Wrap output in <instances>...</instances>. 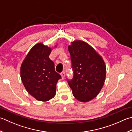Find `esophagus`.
Segmentation results:
<instances>
[{"label":"esophagus","mask_w":132,"mask_h":132,"mask_svg":"<svg viewBox=\"0 0 132 132\" xmlns=\"http://www.w3.org/2000/svg\"><path fill=\"white\" fill-rule=\"evenodd\" d=\"M61 77H62V79H64V78H65V76H66V74H65V72H62V73H61Z\"/></svg>","instance_id":"1"}]
</instances>
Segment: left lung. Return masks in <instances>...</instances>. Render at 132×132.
Here are the masks:
<instances>
[{"mask_svg":"<svg viewBox=\"0 0 132 132\" xmlns=\"http://www.w3.org/2000/svg\"><path fill=\"white\" fill-rule=\"evenodd\" d=\"M73 77L67 79L74 97L81 102H88L97 96L106 77L104 60L88 43L75 40L69 46Z\"/></svg>","mask_w":132,"mask_h":132,"instance_id":"obj_1","label":"left lung"}]
</instances>
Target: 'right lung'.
I'll return each instance as SVG.
<instances>
[{
  "mask_svg": "<svg viewBox=\"0 0 132 132\" xmlns=\"http://www.w3.org/2000/svg\"><path fill=\"white\" fill-rule=\"evenodd\" d=\"M51 48L39 43L31 48L22 63L20 77L27 92L40 101L55 96L56 85L61 78L49 58Z\"/></svg>",
  "mask_w": 132,
  "mask_h": 132,
  "instance_id": "1",
  "label": "right lung"
}]
</instances>
